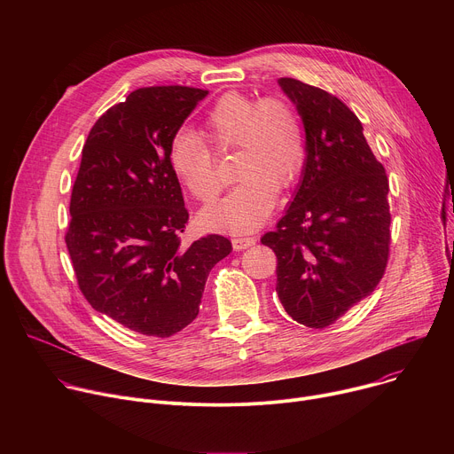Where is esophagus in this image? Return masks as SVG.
I'll list each match as a JSON object with an SVG mask.
<instances>
[{"label": "esophagus", "mask_w": 454, "mask_h": 454, "mask_svg": "<svg viewBox=\"0 0 454 454\" xmlns=\"http://www.w3.org/2000/svg\"><path fill=\"white\" fill-rule=\"evenodd\" d=\"M254 242H256V240H254L253 237H235V239L231 240V244H233V249H235V251L247 249V247H251Z\"/></svg>", "instance_id": "obj_1"}]
</instances>
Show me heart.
<instances>
[{"label":"heart","mask_w":454,"mask_h":454,"mask_svg":"<svg viewBox=\"0 0 454 454\" xmlns=\"http://www.w3.org/2000/svg\"><path fill=\"white\" fill-rule=\"evenodd\" d=\"M205 138L217 149H239V184L200 214L210 231L251 233L271 215L277 186H289L305 160V135L296 109L277 97L262 100L231 91L223 95L203 121ZM167 161L176 179L201 203L214 201L223 188L212 149L190 131L172 137Z\"/></svg>","instance_id":"b5f03b06"}]
</instances>
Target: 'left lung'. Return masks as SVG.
Here are the masks:
<instances>
[{
  "mask_svg": "<svg viewBox=\"0 0 454 454\" xmlns=\"http://www.w3.org/2000/svg\"><path fill=\"white\" fill-rule=\"evenodd\" d=\"M278 84L301 116L305 163L289 208L261 242L277 254L286 312L323 329L372 294L384 275L390 186L359 118L338 97L296 79Z\"/></svg>",
  "mask_w": 454,
  "mask_h": 454,
  "instance_id": "1",
  "label": "left lung"
}]
</instances>
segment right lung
I'll return each instance as SVG.
<instances>
[{
	"instance_id": "right-lung-1",
	"label": "right lung",
	"mask_w": 454,
	"mask_h": 454,
	"mask_svg": "<svg viewBox=\"0 0 454 454\" xmlns=\"http://www.w3.org/2000/svg\"><path fill=\"white\" fill-rule=\"evenodd\" d=\"M208 91L140 88L107 109L82 149L67 246L90 305L142 336L168 338L196 319L212 268L231 242L183 247L188 212L167 151Z\"/></svg>"
}]
</instances>
